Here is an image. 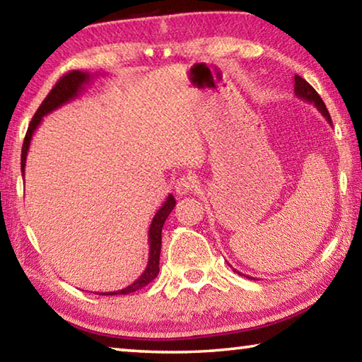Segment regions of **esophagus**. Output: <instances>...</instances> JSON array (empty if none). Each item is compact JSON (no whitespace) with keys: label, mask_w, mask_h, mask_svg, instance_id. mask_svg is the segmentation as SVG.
<instances>
[{"label":"esophagus","mask_w":362,"mask_h":362,"mask_svg":"<svg viewBox=\"0 0 362 362\" xmlns=\"http://www.w3.org/2000/svg\"><path fill=\"white\" fill-rule=\"evenodd\" d=\"M196 188H198V180H196L192 174L182 175L180 179H177V182H175V192L180 196L192 193Z\"/></svg>","instance_id":"obj_1"}]
</instances>
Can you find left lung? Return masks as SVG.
Here are the masks:
<instances>
[{"label":"left lung","mask_w":362,"mask_h":362,"mask_svg":"<svg viewBox=\"0 0 362 362\" xmlns=\"http://www.w3.org/2000/svg\"><path fill=\"white\" fill-rule=\"evenodd\" d=\"M293 93H296V95L298 97V99H303L305 102H310L313 103V105L320 110V113L324 116L329 121V124H332V119H330V115H329V110L326 108V105H324V102L321 99V95L316 93V90L313 89V86L308 84L305 81V79L302 76L296 75L293 76ZM236 272V269H235ZM238 274H241L240 272H236ZM249 278V276H247Z\"/></svg>","instance_id":"obj_1"}]
</instances>
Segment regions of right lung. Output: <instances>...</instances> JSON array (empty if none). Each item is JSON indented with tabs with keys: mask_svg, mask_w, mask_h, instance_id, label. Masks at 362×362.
<instances>
[{
	"mask_svg": "<svg viewBox=\"0 0 362 362\" xmlns=\"http://www.w3.org/2000/svg\"><path fill=\"white\" fill-rule=\"evenodd\" d=\"M93 78H94V75H89V73H84V71H78V70L69 71L66 75H64L59 79L56 86L51 89V93L46 95V99L42 100L40 108L36 110L33 119L30 121L28 131L25 134V140H23L22 156H21L22 175H25V161H27V153L30 148V142H32L33 134L36 131V127L40 126L42 116H46L51 112H54L56 108L65 105V103H69L73 99H76L78 94L84 89V84H88ZM174 207H175V198L173 194H169L168 199L164 201V204L159 207V211L155 214V217H153V220H151V225L148 230V243H150L148 263H146V268L144 269V273L140 274V276L134 281L131 286L124 287V289L115 291V292H103V293H99V296H127V293H132L139 289H142V287L151 283V281L158 276L159 254H161L163 225H164V222H166V218L169 217V214L173 212Z\"/></svg>",
	"mask_w": 362,
	"mask_h": 362,
	"instance_id": "obj_1",
	"label": "right lung"
}]
</instances>
